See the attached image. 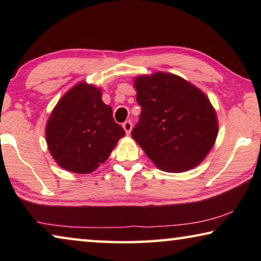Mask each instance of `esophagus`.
<instances>
[{
  "label": "esophagus",
  "mask_w": 261,
  "mask_h": 261,
  "mask_svg": "<svg viewBox=\"0 0 261 261\" xmlns=\"http://www.w3.org/2000/svg\"><path fill=\"white\" fill-rule=\"evenodd\" d=\"M123 129H124V131L126 132V135H130L131 132V129H132V123L130 121H126L123 123Z\"/></svg>",
  "instance_id": "obj_1"
}]
</instances>
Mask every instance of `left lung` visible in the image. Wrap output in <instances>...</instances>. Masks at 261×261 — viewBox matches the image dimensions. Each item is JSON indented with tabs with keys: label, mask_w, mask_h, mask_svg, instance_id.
<instances>
[{
	"label": "left lung",
	"mask_w": 261,
	"mask_h": 261,
	"mask_svg": "<svg viewBox=\"0 0 261 261\" xmlns=\"http://www.w3.org/2000/svg\"><path fill=\"white\" fill-rule=\"evenodd\" d=\"M139 123L131 136L159 169L183 173L204 161L219 132L210 99L182 77L154 72L135 78Z\"/></svg>",
	"instance_id": "left-lung-1"
}]
</instances>
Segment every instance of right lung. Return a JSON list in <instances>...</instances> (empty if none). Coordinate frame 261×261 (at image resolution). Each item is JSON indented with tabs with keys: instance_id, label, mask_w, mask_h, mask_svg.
I'll use <instances>...</instances> for the list:
<instances>
[{
	"instance_id": "1",
	"label": "right lung",
	"mask_w": 261,
	"mask_h": 261,
	"mask_svg": "<svg viewBox=\"0 0 261 261\" xmlns=\"http://www.w3.org/2000/svg\"><path fill=\"white\" fill-rule=\"evenodd\" d=\"M101 98L100 88L81 82L53 109L46 125V141L51 156L63 169L92 173L125 136L114 121L112 107Z\"/></svg>"
}]
</instances>
